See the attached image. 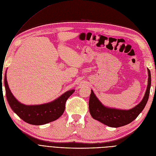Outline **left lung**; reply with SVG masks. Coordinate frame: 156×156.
I'll return each instance as SVG.
<instances>
[{
	"label": "left lung",
	"mask_w": 156,
	"mask_h": 156,
	"mask_svg": "<svg viewBox=\"0 0 156 156\" xmlns=\"http://www.w3.org/2000/svg\"><path fill=\"white\" fill-rule=\"evenodd\" d=\"M147 71L148 84L145 95L138 105L130 109H116L105 106L94 94L93 90H91L89 101V109L91 116L99 122L113 128L122 126L133 122L142 112L149 99L151 75L149 69Z\"/></svg>",
	"instance_id": "8db88e82"
}]
</instances>
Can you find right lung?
<instances>
[{
    "instance_id": "1",
    "label": "right lung",
    "mask_w": 156,
    "mask_h": 156,
    "mask_svg": "<svg viewBox=\"0 0 156 156\" xmlns=\"http://www.w3.org/2000/svg\"><path fill=\"white\" fill-rule=\"evenodd\" d=\"M4 83L7 101L12 111L25 122L34 125L47 124L57 120L65 110L66 101L75 91V89L69 90L47 103L26 105L20 103L11 93L7 84L6 73Z\"/></svg>"
}]
</instances>
